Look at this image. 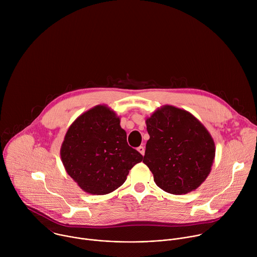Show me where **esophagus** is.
<instances>
[{"mask_svg": "<svg viewBox=\"0 0 257 257\" xmlns=\"http://www.w3.org/2000/svg\"><path fill=\"white\" fill-rule=\"evenodd\" d=\"M137 151L142 155V156H144V153H145V148L143 145H140L139 148H137Z\"/></svg>", "mask_w": 257, "mask_h": 257, "instance_id": "34e87169", "label": "esophagus"}]
</instances>
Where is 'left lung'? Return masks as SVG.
<instances>
[{"label":"left lung","instance_id":"obj_1","mask_svg":"<svg viewBox=\"0 0 257 257\" xmlns=\"http://www.w3.org/2000/svg\"><path fill=\"white\" fill-rule=\"evenodd\" d=\"M150 139L143 163L164 191L181 195L197 189L211 171L214 141L191 113L165 104L145 120Z\"/></svg>","mask_w":257,"mask_h":257}]
</instances>
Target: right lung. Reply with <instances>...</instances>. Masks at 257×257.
Masks as SVG:
<instances>
[{"instance_id": "right-lung-1", "label": "right lung", "mask_w": 257, "mask_h": 257, "mask_svg": "<svg viewBox=\"0 0 257 257\" xmlns=\"http://www.w3.org/2000/svg\"><path fill=\"white\" fill-rule=\"evenodd\" d=\"M60 155L67 174L92 195L122 186L129 171L143 159L128 145L120 117L105 104L89 108L70 125Z\"/></svg>"}]
</instances>
